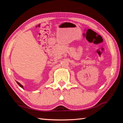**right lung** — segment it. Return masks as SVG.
I'll use <instances>...</instances> for the list:
<instances>
[{
    "label": "right lung",
    "mask_w": 123,
    "mask_h": 123,
    "mask_svg": "<svg viewBox=\"0 0 123 123\" xmlns=\"http://www.w3.org/2000/svg\"><path fill=\"white\" fill-rule=\"evenodd\" d=\"M16 82H17V84H18V85H19V86H20V87H22V88H23V89H24V88H23V85H22L21 84H20L19 82H17V81H16Z\"/></svg>",
    "instance_id": "add662e5"
}]
</instances>
